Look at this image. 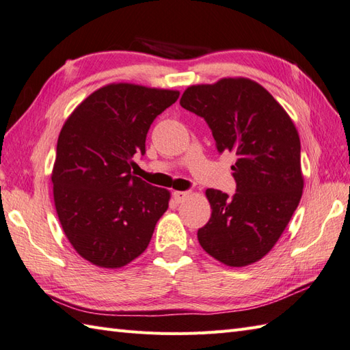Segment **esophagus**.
<instances>
[{"instance_id":"1","label":"esophagus","mask_w":350,"mask_h":350,"mask_svg":"<svg viewBox=\"0 0 350 350\" xmlns=\"http://www.w3.org/2000/svg\"><path fill=\"white\" fill-rule=\"evenodd\" d=\"M172 196H174V199H175L176 203H181L187 198V196H189V191H174Z\"/></svg>"}]
</instances>
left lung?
<instances>
[{"instance_id": "8db88e82", "label": "left lung", "mask_w": 350, "mask_h": 350, "mask_svg": "<svg viewBox=\"0 0 350 350\" xmlns=\"http://www.w3.org/2000/svg\"><path fill=\"white\" fill-rule=\"evenodd\" d=\"M180 104L206 120L219 152L236 156L237 193L230 199L219 190L204 191L212 214L199 228V243L230 267L257 262L276 245L301 199L297 127L261 84L245 77L194 84Z\"/></svg>"}]
</instances>
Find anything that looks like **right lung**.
<instances>
[{
    "label": "right lung",
    "instance_id": "1",
    "mask_svg": "<svg viewBox=\"0 0 350 350\" xmlns=\"http://www.w3.org/2000/svg\"><path fill=\"white\" fill-rule=\"evenodd\" d=\"M178 90L111 83L66 118L52 170L55 208L66 239L81 258L120 269L147 250L170 191L132 175L146 152L154 118Z\"/></svg>",
    "mask_w": 350,
    "mask_h": 350
}]
</instances>
